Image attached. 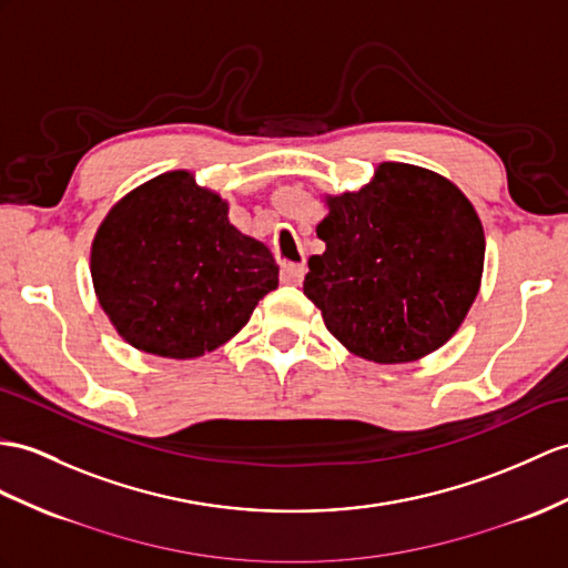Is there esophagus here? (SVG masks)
<instances>
[{"instance_id": "34e87169", "label": "esophagus", "mask_w": 568, "mask_h": 568, "mask_svg": "<svg viewBox=\"0 0 568 568\" xmlns=\"http://www.w3.org/2000/svg\"><path fill=\"white\" fill-rule=\"evenodd\" d=\"M303 276H306V265H296V262H284L282 265L284 284H301Z\"/></svg>"}]
</instances>
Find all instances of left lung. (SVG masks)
<instances>
[{"mask_svg": "<svg viewBox=\"0 0 568 568\" xmlns=\"http://www.w3.org/2000/svg\"><path fill=\"white\" fill-rule=\"evenodd\" d=\"M323 255L303 282L352 354L409 364L458 332L479 294L484 229L463 190L422 165L385 161L356 192L325 195Z\"/></svg>", "mask_w": 568, "mask_h": 568, "instance_id": "left-lung-1", "label": "left lung"}]
</instances>
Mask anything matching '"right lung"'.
I'll list each match as a JSON object with an SVG mask.
<instances>
[{"label": "right lung", "instance_id": "obj_1", "mask_svg": "<svg viewBox=\"0 0 568 568\" xmlns=\"http://www.w3.org/2000/svg\"><path fill=\"white\" fill-rule=\"evenodd\" d=\"M91 280L124 342L183 362L236 337L280 267L231 224L226 200L195 173L169 171L110 206L91 243Z\"/></svg>", "mask_w": 568, "mask_h": 568}]
</instances>
